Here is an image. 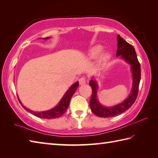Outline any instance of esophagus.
I'll return each mask as SVG.
<instances>
[{
  "label": "esophagus",
  "mask_w": 158,
  "mask_h": 158,
  "mask_svg": "<svg viewBox=\"0 0 158 158\" xmlns=\"http://www.w3.org/2000/svg\"><path fill=\"white\" fill-rule=\"evenodd\" d=\"M79 82L80 85H83L86 83V77H82L79 79Z\"/></svg>",
  "instance_id": "obj_1"
}]
</instances>
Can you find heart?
<instances>
[{
  "instance_id": "b5f03b06",
  "label": "heart",
  "mask_w": 158,
  "mask_h": 158,
  "mask_svg": "<svg viewBox=\"0 0 158 158\" xmlns=\"http://www.w3.org/2000/svg\"><path fill=\"white\" fill-rule=\"evenodd\" d=\"M102 48L101 46H96V47H95V48H94L92 51L90 52L89 56L91 58H96V57L98 56L100 52H102ZM106 57H107L106 55L103 56V58L105 59V58H106Z\"/></svg>"
}]
</instances>
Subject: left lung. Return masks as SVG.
<instances>
[{"instance_id":"left-lung-1","label":"left lung","mask_w":158,"mask_h":158,"mask_svg":"<svg viewBox=\"0 0 158 158\" xmlns=\"http://www.w3.org/2000/svg\"><path fill=\"white\" fill-rule=\"evenodd\" d=\"M117 40L118 43H117L116 56H121L132 66V71L133 74V88L132 89V93L130 94L128 98L125 101H123L118 105L109 108V107L102 106L98 102L96 97L97 87L98 86H97L96 81L94 80H91L89 84L92 88V94L91 99H90L89 106L92 111L96 115L100 117H111L125 112L135 103L139 93V83L140 81V64L138 58H137L135 49L132 45L127 43L125 40L121 37L119 35H117Z\"/></svg>"}]
</instances>
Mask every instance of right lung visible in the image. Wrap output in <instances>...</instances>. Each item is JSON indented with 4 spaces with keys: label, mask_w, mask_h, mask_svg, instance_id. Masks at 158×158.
Returning <instances> with one entry per match:
<instances>
[{
    "label": "right lung",
    "mask_w": 158,
    "mask_h": 158,
    "mask_svg": "<svg viewBox=\"0 0 158 158\" xmlns=\"http://www.w3.org/2000/svg\"><path fill=\"white\" fill-rule=\"evenodd\" d=\"M48 39V37L45 38ZM79 87V82L77 81L76 82L75 84H73L70 88L69 89L68 91L66 92V94L64 95L63 98L62 100H60V102L59 104L57 105L54 108L49 110H47V111H43V112H35L32 111V110H30L26 108L24 106H23L22 102H20V100H19V102L21 104L22 106H23V108H24L27 111L30 112L31 113L33 114V115L40 117V118H43V119H53V118H58V117H61L63 115L64 113L66 111L67 108L69 105L70 103V100L73 95L74 94V93L76 91V89L77 88Z\"/></svg>",
    "instance_id": "1"
}]
</instances>
